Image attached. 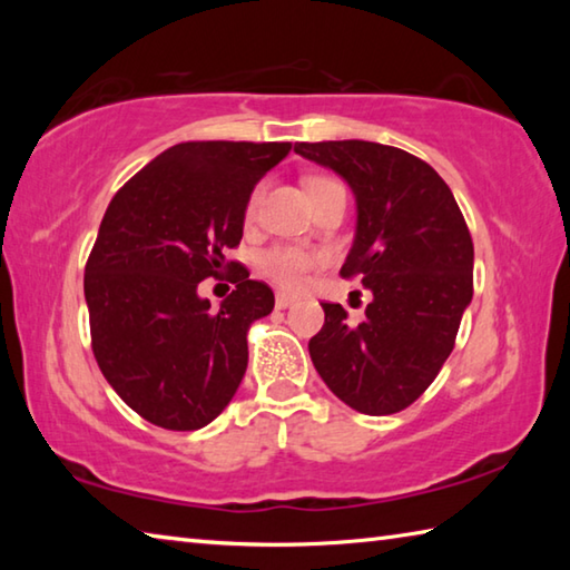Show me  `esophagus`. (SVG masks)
<instances>
[{
	"instance_id": "obj_1",
	"label": "esophagus",
	"mask_w": 570,
	"mask_h": 570,
	"mask_svg": "<svg viewBox=\"0 0 570 570\" xmlns=\"http://www.w3.org/2000/svg\"><path fill=\"white\" fill-rule=\"evenodd\" d=\"M296 302L294 296H288V294H276V308H286V306H292Z\"/></svg>"
}]
</instances>
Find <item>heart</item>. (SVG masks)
Masks as SVG:
<instances>
[{"mask_svg":"<svg viewBox=\"0 0 570 570\" xmlns=\"http://www.w3.org/2000/svg\"><path fill=\"white\" fill-rule=\"evenodd\" d=\"M326 178H314L308 180V190L314 186H320ZM258 196H262V190H254V196L248 198V206H246V214L250 216L258 206ZM324 256L316 254V250H306V248H298V246H276L272 250H266L262 256V272L272 278L274 284L288 288V292H298V288H304L308 284V276L316 266H322Z\"/></svg>","mask_w":570,"mask_h":570,"instance_id":"heart-1","label":"heart"}]
</instances>
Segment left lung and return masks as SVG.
I'll return each instance as SVG.
<instances>
[{
    "instance_id": "1",
    "label": "left lung",
    "mask_w": 570,
    "mask_h": 570,
    "mask_svg": "<svg viewBox=\"0 0 570 570\" xmlns=\"http://www.w3.org/2000/svg\"><path fill=\"white\" fill-rule=\"evenodd\" d=\"M294 153L350 183L356 234L342 276H360L372 302L350 324L322 304L308 354L336 397L364 414H394L420 397L455 346L472 298V238L435 168L370 140L296 142Z\"/></svg>"
}]
</instances>
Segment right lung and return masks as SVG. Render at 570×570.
I'll return each mask as SVG.
<instances>
[{
	"mask_svg": "<svg viewBox=\"0 0 570 570\" xmlns=\"http://www.w3.org/2000/svg\"><path fill=\"white\" fill-rule=\"evenodd\" d=\"M292 142H178L115 193L85 266L92 354L130 410L166 430H200L234 400L246 332L274 292L248 278L218 308L198 284L244 236L250 190Z\"/></svg>",
	"mask_w": 570,
	"mask_h": 570,
	"instance_id": "right-lung-1",
	"label": "right lung"
}]
</instances>
